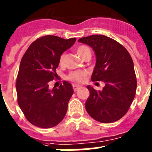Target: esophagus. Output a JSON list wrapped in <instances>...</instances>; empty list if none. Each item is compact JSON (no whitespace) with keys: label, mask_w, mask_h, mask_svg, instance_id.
<instances>
[{"label":"esophagus","mask_w":152,"mask_h":152,"mask_svg":"<svg viewBox=\"0 0 152 152\" xmlns=\"http://www.w3.org/2000/svg\"><path fill=\"white\" fill-rule=\"evenodd\" d=\"M80 88H81V86H80V85H73V89H74V91H77V90H78Z\"/></svg>","instance_id":"34e87169"}]
</instances>
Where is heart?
Listing matches in <instances>:
<instances>
[{"label":"heart","instance_id":"b5f03b06","mask_svg":"<svg viewBox=\"0 0 152 152\" xmlns=\"http://www.w3.org/2000/svg\"><path fill=\"white\" fill-rule=\"evenodd\" d=\"M77 55H78L81 58L85 59L87 56H91V51H90L89 48L85 46H78L76 50ZM65 53H62L60 56V64H64L65 61ZM85 76H86V73L84 71H72L67 76V79L71 81L76 82V83H81L85 80Z\"/></svg>","mask_w":152,"mask_h":152}]
</instances>
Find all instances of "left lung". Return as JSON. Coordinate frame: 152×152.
<instances>
[{
  "mask_svg": "<svg viewBox=\"0 0 152 152\" xmlns=\"http://www.w3.org/2000/svg\"><path fill=\"white\" fill-rule=\"evenodd\" d=\"M78 42L91 46L96 54L91 81L105 83L102 91L88 85L90 96L85 109L99 122H116L128 111L136 93L132 58L124 46L106 36L92 35L79 39Z\"/></svg>",
  "mask_w": 152,
  "mask_h": 152,
  "instance_id": "8db88e82",
  "label": "left lung"
}]
</instances>
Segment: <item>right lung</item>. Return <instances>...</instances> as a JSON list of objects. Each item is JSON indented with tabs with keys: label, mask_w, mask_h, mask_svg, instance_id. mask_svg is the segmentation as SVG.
<instances>
[{
	"label": "right lung",
	"mask_w": 152,
	"mask_h": 152,
	"mask_svg": "<svg viewBox=\"0 0 152 152\" xmlns=\"http://www.w3.org/2000/svg\"><path fill=\"white\" fill-rule=\"evenodd\" d=\"M76 38L64 39L45 36L34 41L22 56L16 81L18 103L26 119L41 128L56 126L64 118L74 93L64 81L58 88H49L57 77L60 56L75 44Z\"/></svg>",
	"instance_id": "add662e5"
}]
</instances>
